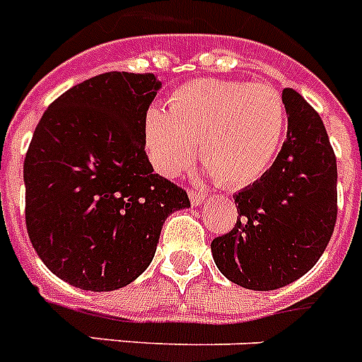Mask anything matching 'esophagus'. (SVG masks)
Wrapping results in <instances>:
<instances>
[{
  "instance_id": "esophagus-1",
  "label": "esophagus",
  "mask_w": 362,
  "mask_h": 362,
  "mask_svg": "<svg viewBox=\"0 0 362 362\" xmlns=\"http://www.w3.org/2000/svg\"><path fill=\"white\" fill-rule=\"evenodd\" d=\"M189 199L193 204H202V201L206 199V193H202V191H197V189H189Z\"/></svg>"
}]
</instances>
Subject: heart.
<instances>
[{"label":"heart","mask_w":362,"mask_h":362,"mask_svg":"<svg viewBox=\"0 0 362 362\" xmlns=\"http://www.w3.org/2000/svg\"><path fill=\"white\" fill-rule=\"evenodd\" d=\"M286 126L283 96L266 83L199 79L176 90L169 113L145 115V145L160 175L175 178L199 158L221 186L258 180L273 161Z\"/></svg>","instance_id":"obj_1"}]
</instances>
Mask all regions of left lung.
Masks as SVG:
<instances>
[{
    "label": "left lung",
    "instance_id": "obj_1",
    "mask_svg": "<svg viewBox=\"0 0 362 362\" xmlns=\"http://www.w3.org/2000/svg\"><path fill=\"white\" fill-rule=\"evenodd\" d=\"M288 132L269 171L234 195L230 232L214 238L219 272L249 290L293 283L324 255L337 223V156L318 111L284 89Z\"/></svg>",
    "mask_w": 362,
    "mask_h": 362
}]
</instances>
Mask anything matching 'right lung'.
Instances as JSON below:
<instances>
[{"instance_id": "add662e5", "label": "right lung", "mask_w": 362, "mask_h": 362, "mask_svg": "<svg viewBox=\"0 0 362 362\" xmlns=\"http://www.w3.org/2000/svg\"><path fill=\"white\" fill-rule=\"evenodd\" d=\"M154 74L105 72L54 100L23 161L25 225L46 267L90 292L117 290L152 262L163 223L189 206L154 173L145 115Z\"/></svg>"}]
</instances>
